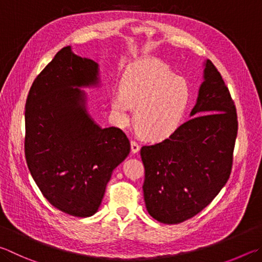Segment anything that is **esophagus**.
<instances>
[{
    "mask_svg": "<svg viewBox=\"0 0 262 262\" xmlns=\"http://www.w3.org/2000/svg\"><path fill=\"white\" fill-rule=\"evenodd\" d=\"M130 150L133 154H136V152L140 151V145L135 141H130Z\"/></svg>",
    "mask_w": 262,
    "mask_h": 262,
    "instance_id": "obj_1",
    "label": "esophagus"
}]
</instances>
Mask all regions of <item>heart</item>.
<instances>
[{"label":"heart","mask_w":262,"mask_h":262,"mask_svg":"<svg viewBox=\"0 0 262 262\" xmlns=\"http://www.w3.org/2000/svg\"><path fill=\"white\" fill-rule=\"evenodd\" d=\"M191 103V89L167 65L139 60L129 65L121 89L113 93L111 107L118 123L127 126L135 108L137 130L144 139L163 141L179 130Z\"/></svg>","instance_id":"b5f03b06"}]
</instances>
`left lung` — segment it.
I'll return each instance as SVG.
<instances>
[{"label": "left lung", "instance_id": "8db88e82", "mask_svg": "<svg viewBox=\"0 0 262 262\" xmlns=\"http://www.w3.org/2000/svg\"><path fill=\"white\" fill-rule=\"evenodd\" d=\"M190 116L168 139L141 149L146 210L167 225L183 222L204 210L231 173L238 130L236 106L208 59Z\"/></svg>", "mask_w": 262, "mask_h": 262}]
</instances>
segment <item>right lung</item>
Wrapping results in <instances>:
<instances>
[{"instance_id": "add662e5", "label": "right lung", "mask_w": 262, "mask_h": 262, "mask_svg": "<svg viewBox=\"0 0 262 262\" xmlns=\"http://www.w3.org/2000/svg\"><path fill=\"white\" fill-rule=\"evenodd\" d=\"M97 83L98 64L65 47L33 81L25 105L32 178L52 206L78 217L97 212L113 169L130 151L120 128H101L85 110L78 87Z\"/></svg>"}]
</instances>
